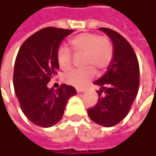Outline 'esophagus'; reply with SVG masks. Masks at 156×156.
Instances as JSON below:
<instances>
[{
	"label": "esophagus",
	"instance_id": "1",
	"mask_svg": "<svg viewBox=\"0 0 156 156\" xmlns=\"http://www.w3.org/2000/svg\"><path fill=\"white\" fill-rule=\"evenodd\" d=\"M77 92L78 93H82V92H83V89H77Z\"/></svg>",
	"mask_w": 156,
	"mask_h": 156
}]
</instances>
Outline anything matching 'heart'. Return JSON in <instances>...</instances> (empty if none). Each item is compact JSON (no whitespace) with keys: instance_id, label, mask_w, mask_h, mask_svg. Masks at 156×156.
Instances as JSON below:
<instances>
[{"instance_id":"heart-1","label":"heart","mask_w":156,"mask_h":156,"mask_svg":"<svg viewBox=\"0 0 156 156\" xmlns=\"http://www.w3.org/2000/svg\"><path fill=\"white\" fill-rule=\"evenodd\" d=\"M70 45L76 54H83L82 69H74L64 75V81L78 88L83 87L94 77L95 69L103 71L110 65L113 57V47L105 37L96 34L83 33L70 40ZM73 53L65 46H59L57 51V61L62 70L72 66Z\"/></svg>"}]
</instances>
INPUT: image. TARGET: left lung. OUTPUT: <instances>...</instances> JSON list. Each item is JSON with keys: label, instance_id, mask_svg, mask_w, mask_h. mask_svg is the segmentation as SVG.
<instances>
[{"label": "left lung", "instance_id": "obj_1", "mask_svg": "<svg viewBox=\"0 0 156 156\" xmlns=\"http://www.w3.org/2000/svg\"><path fill=\"white\" fill-rule=\"evenodd\" d=\"M113 43V57L107 72L95 81L99 86L98 104L89 109L90 118L105 127L117 124L128 115L139 89V64L130 44L118 33L101 27Z\"/></svg>", "mask_w": 156, "mask_h": 156}]
</instances>
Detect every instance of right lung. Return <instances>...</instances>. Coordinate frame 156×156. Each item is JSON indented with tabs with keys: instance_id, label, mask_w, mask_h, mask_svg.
Returning a JSON list of instances; mask_svg holds the SVG:
<instances>
[{
	"instance_id": "obj_1",
	"label": "right lung",
	"mask_w": 156,
	"mask_h": 156,
	"mask_svg": "<svg viewBox=\"0 0 156 156\" xmlns=\"http://www.w3.org/2000/svg\"><path fill=\"white\" fill-rule=\"evenodd\" d=\"M73 30L46 27L30 36L20 46L15 59L14 87L20 108L35 125L49 128L61 120L68 100L76 89L61 84L57 90L47 83L59 66L57 51Z\"/></svg>"
}]
</instances>
